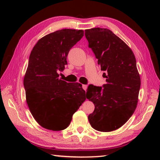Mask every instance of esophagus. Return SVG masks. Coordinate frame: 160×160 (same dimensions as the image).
Returning a JSON list of instances; mask_svg holds the SVG:
<instances>
[{
    "mask_svg": "<svg viewBox=\"0 0 160 160\" xmlns=\"http://www.w3.org/2000/svg\"><path fill=\"white\" fill-rule=\"evenodd\" d=\"M82 89L84 91H86L87 89V85H86V84H83V85H82Z\"/></svg>",
    "mask_w": 160,
    "mask_h": 160,
    "instance_id": "1",
    "label": "esophagus"
}]
</instances>
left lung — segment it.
Instances as JSON below:
<instances>
[{
    "label": "left lung",
    "mask_w": 160,
    "mask_h": 160,
    "mask_svg": "<svg viewBox=\"0 0 160 160\" xmlns=\"http://www.w3.org/2000/svg\"><path fill=\"white\" fill-rule=\"evenodd\" d=\"M85 37L107 78L102 87L89 84L87 88V98L95 105L88 119L97 131L116 130L137 107L141 80L136 60L127 44L109 29H86Z\"/></svg>",
    "instance_id": "8db88e82"
}]
</instances>
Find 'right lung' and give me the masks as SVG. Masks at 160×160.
<instances>
[{
  "label": "right lung",
  "instance_id": "right-lung-1",
  "mask_svg": "<svg viewBox=\"0 0 160 160\" xmlns=\"http://www.w3.org/2000/svg\"><path fill=\"white\" fill-rule=\"evenodd\" d=\"M83 36V30H58L40 39L30 54L23 81L26 100L33 117L43 128L65 129L86 100L82 84L68 83L58 73L64 69L69 52Z\"/></svg>",
  "mask_w": 160,
  "mask_h": 160
}]
</instances>
